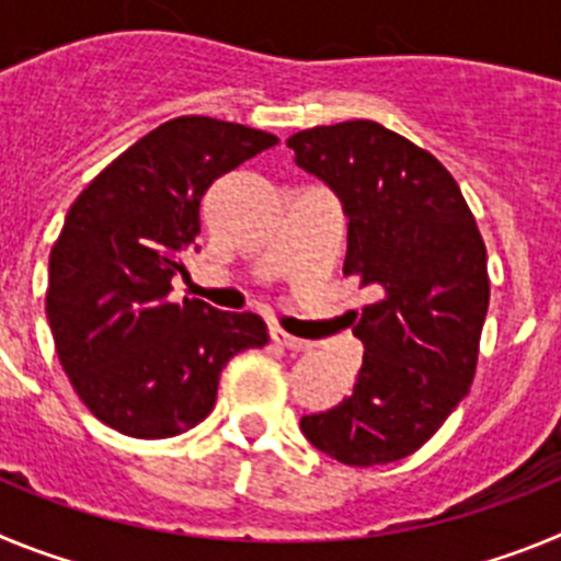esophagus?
<instances>
[{"instance_id": "obj_1", "label": "esophagus", "mask_w": 561, "mask_h": 561, "mask_svg": "<svg viewBox=\"0 0 561 561\" xmlns=\"http://www.w3.org/2000/svg\"><path fill=\"white\" fill-rule=\"evenodd\" d=\"M272 340H275L277 345H284V348H289V351H309L311 348L309 340L291 336V334H286V331H280V329H272Z\"/></svg>"}]
</instances>
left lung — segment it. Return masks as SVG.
<instances>
[{
	"label": "left lung",
	"instance_id": "obj_1",
	"mask_svg": "<svg viewBox=\"0 0 561 561\" xmlns=\"http://www.w3.org/2000/svg\"><path fill=\"white\" fill-rule=\"evenodd\" d=\"M286 146L342 202V272L379 295L351 320L365 345L354 393L300 430L340 463H393L469 393L489 311L483 238L453 173L379 123L306 128Z\"/></svg>",
	"mask_w": 561,
	"mask_h": 561
}]
</instances>
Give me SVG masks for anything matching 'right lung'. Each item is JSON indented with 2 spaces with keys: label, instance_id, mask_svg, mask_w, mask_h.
<instances>
[{
  "label": "right lung",
  "instance_id": "right-lung-1",
  "mask_svg": "<svg viewBox=\"0 0 561 561\" xmlns=\"http://www.w3.org/2000/svg\"><path fill=\"white\" fill-rule=\"evenodd\" d=\"M277 137L216 117H176L103 168L49 252L47 320L58 359L95 419L131 438H171L216 404L227 362L270 342L252 311L171 304L196 250L207 187Z\"/></svg>",
  "mask_w": 561,
  "mask_h": 561
}]
</instances>
